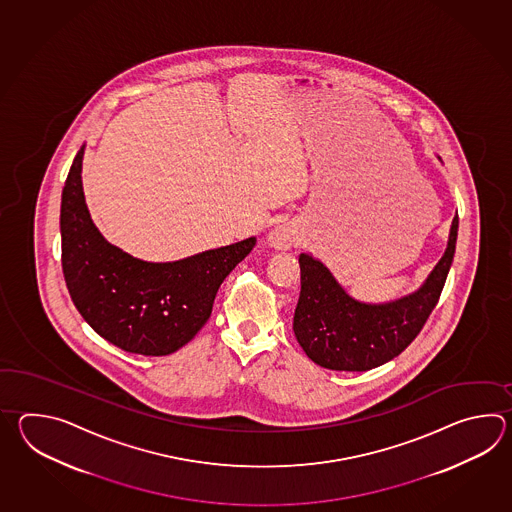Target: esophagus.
Segmentation results:
<instances>
[{
	"instance_id": "1",
	"label": "esophagus",
	"mask_w": 512,
	"mask_h": 512,
	"mask_svg": "<svg viewBox=\"0 0 512 512\" xmlns=\"http://www.w3.org/2000/svg\"><path fill=\"white\" fill-rule=\"evenodd\" d=\"M269 243H271V247L278 249V251H287L296 243V232L291 227L280 225V227L271 230Z\"/></svg>"
}]
</instances>
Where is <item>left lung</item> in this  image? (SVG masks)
Listing matches in <instances>:
<instances>
[{
  "label": "left lung",
  "instance_id": "8db88e82",
  "mask_svg": "<svg viewBox=\"0 0 512 512\" xmlns=\"http://www.w3.org/2000/svg\"><path fill=\"white\" fill-rule=\"evenodd\" d=\"M459 218L452 219L443 258L412 294L386 304L351 298L331 271L311 254H300V298L293 331L305 355L327 370L366 371L408 348L434 311L456 252Z\"/></svg>",
  "mask_w": 512,
  "mask_h": 512
}]
</instances>
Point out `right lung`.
<instances>
[{
    "mask_svg": "<svg viewBox=\"0 0 512 512\" xmlns=\"http://www.w3.org/2000/svg\"><path fill=\"white\" fill-rule=\"evenodd\" d=\"M78 150L60 208L62 271L78 313L113 346L150 357L183 348L207 324L219 285L256 238L199 252L185 260L152 263L104 240L91 221L82 190Z\"/></svg>",
    "mask_w": 512,
    "mask_h": 512,
    "instance_id": "1",
    "label": "right lung"
}]
</instances>
